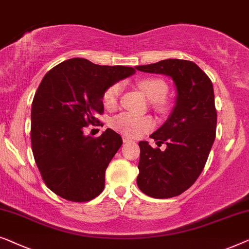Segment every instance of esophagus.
<instances>
[{"mask_svg":"<svg viewBox=\"0 0 249 249\" xmlns=\"http://www.w3.org/2000/svg\"><path fill=\"white\" fill-rule=\"evenodd\" d=\"M123 141H124V143H128V142H133L131 139L129 138H127V136H123Z\"/></svg>","mask_w":249,"mask_h":249,"instance_id":"esophagus-1","label":"esophagus"}]
</instances>
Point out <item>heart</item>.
Wrapping results in <instances>:
<instances>
[{
  "instance_id": "1",
  "label": "heart",
  "mask_w": 249,
  "mask_h": 249,
  "mask_svg": "<svg viewBox=\"0 0 249 249\" xmlns=\"http://www.w3.org/2000/svg\"><path fill=\"white\" fill-rule=\"evenodd\" d=\"M139 88L152 101L162 100L168 93V85L158 78H145L138 82ZM123 86L121 82L113 83L105 90L103 100L107 108H115L120 100ZM113 127L127 136H139L153 127L155 122L149 116H138L132 113H122L111 122Z\"/></svg>"
}]
</instances>
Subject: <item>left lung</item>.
<instances>
[{"label": "left lung", "mask_w": 249, "mask_h": 249, "mask_svg": "<svg viewBox=\"0 0 249 249\" xmlns=\"http://www.w3.org/2000/svg\"><path fill=\"white\" fill-rule=\"evenodd\" d=\"M139 71L171 76L177 88L173 113L150 135L158 145L139 142L140 161L136 183L155 198L180 195L195 183L208 160L215 139L216 109L211 80L194 62L169 58ZM164 142L166 150L160 146Z\"/></svg>", "instance_id": "8db88e82"}]
</instances>
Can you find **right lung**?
Listing matches in <instances>:
<instances>
[{"instance_id": "1", "label": "right lung", "mask_w": 249, "mask_h": 249, "mask_svg": "<svg viewBox=\"0 0 249 249\" xmlns=\"http://www.w3.org/2000/svg\"><path fill=\"white\" fill-rule=\"evenodd\" d=\"M134 72L76 57L45 74L31 106V148L44 183L56 195L88 202L104 191L106 169L123 141L110 128L98 138L85 132L100 123L105 90Z\"/></svg>"}]
</instances>
